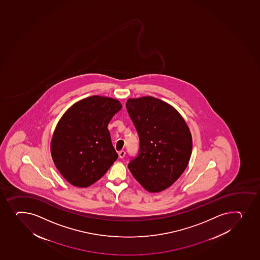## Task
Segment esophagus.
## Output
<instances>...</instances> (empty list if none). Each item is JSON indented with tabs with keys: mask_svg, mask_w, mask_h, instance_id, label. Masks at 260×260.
<instances>
[{
	"mask_svg": "<svg viewBox=\"0 0 260 260\" xmlns=\"http://www.w3.org/2000/svg\"><path fill=\"white\" fill-rule=\"evenodd\" d=\"M126 153L123 150H121L118 152V156H119V158H124V156H125Z\"/></svg>",
	"mask_w": 260,
	"mask_h": 260,
	"instance_id": "obj_1",
	"label": "esophagus"
}]
</instances>
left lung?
<instances>
[{
	"instance_id": "8db88e82",
	"label": "left lung",
	"mask_w": 260,
	"mask_h": 260,
	"mask_svg": "<svg viewBox=\"0 0 260 260\" xmlns=\"http://www.w3.org/2000/svg\"><path fill=\"white\" fill-rule=\"evenodd\" d=\"M126 109L140 140L138 154L128 162V170L147 191L165 190L189 162V128L177 110L154 97L128 99Z\"/></svg>"
}]
</instances>
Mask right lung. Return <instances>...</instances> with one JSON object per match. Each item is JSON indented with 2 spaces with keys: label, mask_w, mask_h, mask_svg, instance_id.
<instances>
[{
  "label": "right lung",
  "mask_w": 260,
  "mask_h": 260,
  "mask_svg": "<svg viewBox=\"0 0 260 260\" xmlns=\"http://www.w3.org/2000/svg\"><path fill=\"white\" fill-rule=\"evenodd\" d=\"M121 108L117 100L94 95L75 103L60 118L52 138V158L71 184L90 186L117 160L107 125Z\"/></svg>",
  "instance_id": "1"
}]
</instances>
